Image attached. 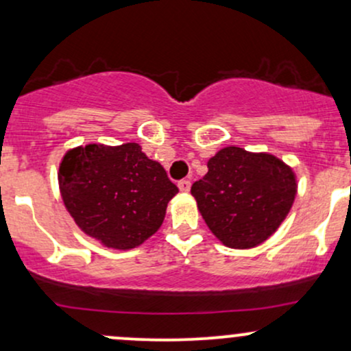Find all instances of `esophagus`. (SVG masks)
Here are the masks:
<instances>
[{
    "label": "esophagus",
    "mask_w": 351,
    "mask_h": 351,
    "mask_svg": "<svg viewBox=\"0 0 351 351\" xmlns=\"http://www.w3.org/2000/svg\"><path fill=\"white\" fill-rule=\"evenodd\" d=\"M177 186H179V191L180 192H184V194H187L189 191H191V180H180L179 184H177Z\"/></svg>",
    "instance_id": "esophagus-1"
}]
</instances>
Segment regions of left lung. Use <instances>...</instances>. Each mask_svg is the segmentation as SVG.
Wrapping results in <instances>:
<instances>
[{
	"mask_svg": "<svg viewBox=\"0 0 351 351\" xmlns=\"http://www.w3.org/2000/svg\"><path fill=\"white\" fill-rule=\"evenodd\" d=\"M191 192L207 227L228 249L261 245L277 232L297 197V176L270 152L220 149Z\"/></svg>",
	"mask_w": 351,
	"mask_h": 351,
	"instance_id": "1",
	"label": "left lung"
}]
</instances>
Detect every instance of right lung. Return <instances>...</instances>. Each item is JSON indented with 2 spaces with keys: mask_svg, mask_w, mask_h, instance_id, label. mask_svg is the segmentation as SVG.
<instances>
[{
  "mask_svg": "<svg viewBox=\"0 0 351 351\" xmlns=\"http://www.w3.org/2000/svg\"><path fill=\"white\" fill-rule=\"evenodd\" d=\"M58 182L76 226L116 250L144 243L162 226L179 189L165 169L137 143H90L69 149L59 162Z\"/></svg>",
  "mask_w": 351,
  "mask_h": 351,
  "instance_id": "add662e5",
  "label": "right lung"
}]
</instances>
